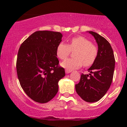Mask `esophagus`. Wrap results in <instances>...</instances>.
I'll return each instance as SVG.
<instances>
[{"instance_id":"34e87169","label":"esophagus","mask_w":127,"mask_h":127,"mask_svg":"<svg viewBox=\"0 0 127 127\" xmlns=\"http://www.w3.org/2000/svg\"><path fill=\"white\" fill-rule=\"evenodd\" d=\"M65 73H70L71 72H72V70H68V69H66L65 70Z\"/></svg>"}]
</instances>
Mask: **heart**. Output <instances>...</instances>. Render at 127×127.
Returning a JSON list of instances; mask_svg holds the SVG:
<instances>
[{
  "instance_id": "1",
  "label": "heart",
  "mask_w": 127,
  "mask_h": 127,
  "mask_svg": "<svg viewBox=\"0 0 127 127\" xmlns=\"http://www.w3.org/2000/svg\"><path fill=\"white\" fill-rule=\"evenodd\" d=\"M74 51L73 59H68L62 63L61 65L67 69L72 70L81 67L84 64L88 67L95 62L98 55L97 46L84 36H77L70 40L68 45L61 42L57 47V55L61 60H65Z\"/></svg>"
}]
</instances>
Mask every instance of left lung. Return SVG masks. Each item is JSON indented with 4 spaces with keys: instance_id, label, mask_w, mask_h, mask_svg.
I'll list each match as a JSON object with an SVG mask.
<instances>
[{
    "instance_id": "obj_1",
    "label": "left lung",
    "mask_w": 127,
    "mask_h": 127,
    "mask_svg": "<svg viewBox=\"0 0 127 127\" xmlns=\"http://www.w3.org/2000/svg\"><path fill=\"white\" fill-rule=\"evenodd\" d=\"M98 45V55L95 62L88 68L89 75L82 74L76 91L84 101L93 103L103 97L111 85L114 73L115 60L113 49L104 37L90 31Z\"/></svg>"
}]
</instances>
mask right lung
<instances>
[{"label": "right lung", "mask_w": 127, "mask_h": 127, "mask_svg": "<svg viewBox=\"0 0 127 127\" xmlns=\"http://www.w3.org/2000/svg\"><path fill=\"white\" fill-rule=\"evenodd\" d=\"M60 32L37 31L21 45L17 60V76L26 94L34 101L47 103L59 91V82L65 76L59 67L57 47L62 42Z\"/></svg>", "instance_id": "right-lung-1"}]
</instances>
